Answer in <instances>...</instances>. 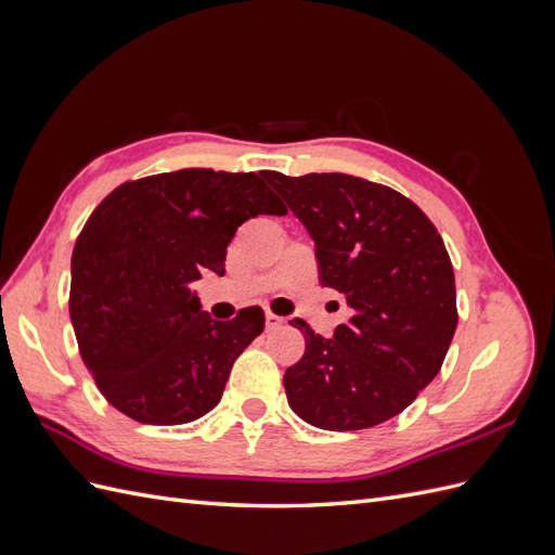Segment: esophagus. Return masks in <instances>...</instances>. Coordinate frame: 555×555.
Here are the masks:
<instances>
[{"label": "esophagus", "instance_id": "34e87169", "mask_svg": "<svg viewBox=\"0 0 555 555\" xmlns=\"http://www.w3.org/2000/svg\"><path fill=\"white\" fill-rule=\"evenodd\" d=\"M282 324H284L282 317H278V314L271 312V310H266V328H268V331H273V328H278V326H282Z\"/></svg>", "mask_w": 555, "mask_h": 555}]
</instances>
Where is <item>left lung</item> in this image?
Returning <instances> with one entry per match:
<instances>
[{"mask_svg": "<svg viewBox=\"0 0 555 555\" xmlns=\"http://www.w3.org/2000/svg\"><path fill=\"white\" fill-rule=\"evenodd\" d=\"M263 178L310 231L319 282L354 310L331 340L296 319L306 354L284 373L289 408L324 430L389 422L440 373L459 324L442 236L386 184L345 173Z\"/></svg>", "mask_w": 555, "mask_h": 555, "instance_id": "obj_1", "label": "left lung"}]
</instances>
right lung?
I'll return each mask as SVG.
<instances>
[{
	"mask_svg": "<svg viewBox=\"0 0 555 555\" xmlns=\"http://www.w3.org/2000/svg\"><path fill=\"white\" fill-rule=\"evenodd\" d=\"M284 212L257 173L212 169L127 180L94 208L74 247L69 312L82 363L115 410L178 426L220 402L266 317L255 306L215 322L190 284L224 275L245 220Z\"/></svg>",
	"mask_w": 555,
	"mask_h": 555,
	"instance_id": "right-lung-1",
	"label": "right lung"
}]
</instances>
